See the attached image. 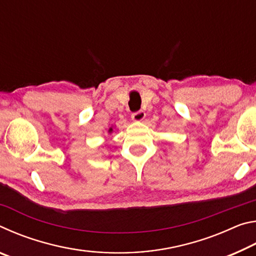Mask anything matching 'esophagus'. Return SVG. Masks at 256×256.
Segmentation results:
<instances>
[{
    "mask_svg": "<svg viewBox=\"0 0 256 256\" xmlns=\"http://www.w3.org/2000/svg\"><path fill=\"white\" fill-rule=\"evenodd\" d=\"M144 118H146V112L144 110H138L132 114V120L134 122H141V120H144Z\"/></svg>",
    "mask_w": 256,
    "mask_h": 256,
    "instance_id": "1",
    "label": "esophagus"
}]
</instances>
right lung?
I'll return each instance as SVG.
<instances>
[{
  "mask_svg": "<svg viewBox=\"0 0 256 256\" xmlns=\"http://www.w3.org/2000/svg\"><path fill=\"white\" fill-rule=\"evenodd\" d=\"M112 131H114V130H112V126H110V128H108V133H110V134L112 133Z\"/></svg>",
  "mask_w": 256,
  "mask_h": 256,
  "instance_id": "1",
  "label": "right lung"
}]
</instances>
